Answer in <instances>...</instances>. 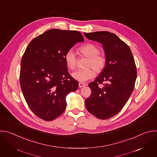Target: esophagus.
I'll return each instance as SVG.
<instances>
[{
  "instance_id": "esophagus-1",
  "label": "esophagus",
  "mask_w": 157,
  "mask_h": 157,
  "mask_svg": "<svg viewBox=\"0 0 157 157\" xmlns=\"http://www.w3.org/2000/svg\"><path fill=\"white\" fill-rule=\"evenodd\" d=\"M86 86V84H84V82H79V87H82Z\"/></svg>"
}]
</instances>
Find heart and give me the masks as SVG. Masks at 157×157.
I'll use <instances>...</instances> for the list:
<instances>
[{"label":"heart","instance_id":"1","mask_svg":"<svg viewBox=\"0 0 157 157\" xmlns=\"http://www.w3.org/2000/svg\"><path fill=\"white\" fill-rule=\"evenodd\" d=\"M79 52L82 56L87 58L86 62V68L79 69L72 73V77L80 82H85L93 78L97 73L102 71L105 67L107 58L103 54L99 53V48L91 43H87L79 48ZM64 61L68 68L73 70L75 69L77 64V57L75 52L70 49L64 55Z\"/></svg>","mask_w":157,"mask_h":157}]
</instances>
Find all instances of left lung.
<instances>
[{
    "label": "left lung",
    "mask_w": 157,
    "mask_h": 157,
    "mask_svg": "<svg viewBox=\"0 0 157 157\" xmlns=\"http://www.w3.org/2000/svg\"><path fill=\"white\" fill-rule=\"evenodd\" d=\"M102 44L107 63L94 82L89 84L91 94L85 101L87 110L100 119L116 116L128 100L135 86L137 68L130 48L116 35L106 31L84 33ZM103 82L102 88L99 83Z\"/></svg>",
    "instance_id": "8db88e82"
}]
</instances>
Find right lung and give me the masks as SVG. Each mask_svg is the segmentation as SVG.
Instances as JSON below:
<instances>
[{
  "instance_id": "add662e5",
  "label": "right lung",
  "mask_w": 157,
  "mask_h": 157,
  "mask_svg": "<svg viewBox=\"0 0 157 157\" xmlns=\"http://www.w3.org/2000/svg\"><path fill=\"white\" fill-rule=\"evenodd\" d=\"M84 41L75 30L51 29L33 38L22 56L20 84L24 98L39 118L50 121L66 107V96L77 90L78 82L68 71L64 55Z\"/></svg>"
}]
</instances>
